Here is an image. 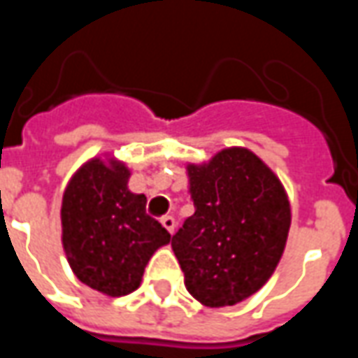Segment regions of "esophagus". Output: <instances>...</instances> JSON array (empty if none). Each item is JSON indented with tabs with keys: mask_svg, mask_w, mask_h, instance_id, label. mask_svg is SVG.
Masks as SVG:
<instances>
[{
	"mask_svg": "<svg viewBox=\"0 0 358 358\" xmlns=\"http://www.w3.org/2000/svg\"><path fill=\"white\" fill-rule=\"evenodd\" d=\"M161 224L169 230L171 234H174V230H176V218L174 217H163L161 218Z\"/></svg>",
	"mask_w": 358,
	"mask_h": 358,
	"instance_id": "34e87169",
	"label": "esophagus"
}]
</instances>
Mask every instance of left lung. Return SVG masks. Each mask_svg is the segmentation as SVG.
Instances as JSON below:
<instances>
[{
    "mask_svg": "<svg viewBox=\"0 0 358 358\" xmlns=\"http://www.w3.org/2000/svg\"><path fill=\"white\" fill-rule=\"evenodd\" d=\"M195 213L172 236L187 292L228 307L259 292L276 270L292 224L284 186L249 149L187 164Z\"/></svg>",
    "mask_w": 358,
    "mask_h": 358,
    "instance_id": "left-lung-1",
    "label": "left lung"
}]
</instances>
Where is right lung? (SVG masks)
Segmentation results:
<instances>
[{
  "instance_id": "obj_1",
  "label": "right lung",
  "mask_w": 358,
  "mask_h": 358,
  "mask_svg": "<svg viewBox=\"0 0 358 358\" xmlns=\"http://www.w3.org/2000/svg\"><path fill=\"white\" fill-rule=\"evenodd\" d=\"M130 171L118 161L92 159L74 174L63 195V248L82 284L120 297L143 276L171 234L145 213V195L128 189Z\"/></svg>"
}]
</instances>
